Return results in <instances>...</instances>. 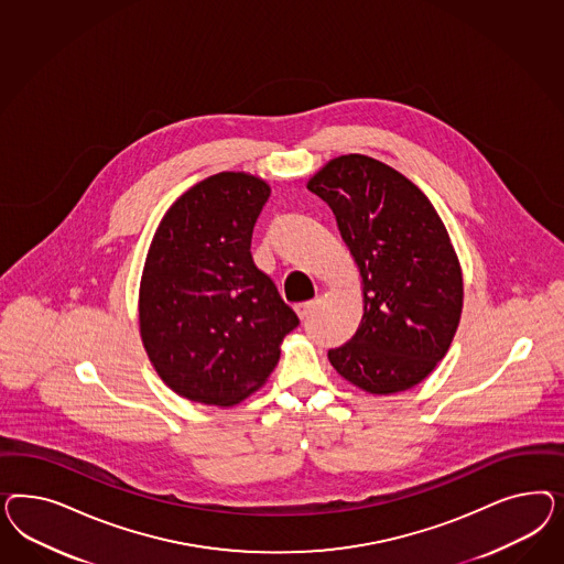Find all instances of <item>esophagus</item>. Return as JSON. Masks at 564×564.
Listing matches in <instances>:
<instances>
[{
    "instance_id": "esophagus-1",
    "label": "esophagus",
    "mask_w": 564,
    "mask_h": 564,
    "mask_svg": "<svg viewBox=\"0 0 564 564\" xmlns=\"http://www.w3.org/2000/svg\"><path fill=\"white\" fill-rule=\"evenodd\" d=\"M312 307H314V302H302V304L295 306V312H297L300 318H306L307 314L312 312Z\"/></svg>"
}]
</instances>
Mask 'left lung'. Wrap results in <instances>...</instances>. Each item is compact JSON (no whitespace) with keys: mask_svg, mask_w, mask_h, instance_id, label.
Masks as SVG:
<instances>
[{"mask_svg":"<svg viewBox=\"0 0 564 564\" xmlns=\"http://www.w3.org/2000/svg\"><path fill=\"white\" fill-rule=\"evenodd\" d=\"M307 189L330 206L364 285L358 330L328 359L368 393L408 391L444 358L462 318V267L444 223L422 189L366 154L328 161Z\"/></svg>","mask_w":564,"mask_h":564,"instance_id":"8db88e82","label":"left lung"}]
</instances>
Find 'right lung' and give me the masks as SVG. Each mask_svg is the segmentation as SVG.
Masks as SVG:
<instances>
[{
    "label": "right lung",
    "instance_id": "right-lung-1",
    "mask_svg": "<svg viewBox=\"0 0 564 564\" xmlns=\"http://www.w3.org/2000/svg\"><path fill=\"white\" fill-rule=\"evenodd\" d=\"M271 188L223 171L180 196L154 231L140 281V335L175 393L236 405L273 372L300 325L254 264L252 231Z\"/></svg>",
    "mask_w": 564,
    "mask_h": 564
}]
</instances>
